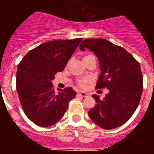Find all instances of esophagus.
<instances>
[{
    "instance_id": "obj_1",
    "label": "esophagus",
    "mask_w": 154,
    "mask_h": 154,
    "mask_svg": "<svg viewBox=\"0 0 154 154\" xmlns=\"http://www.w3.org/2000/svg\"><path fill=\"white\" fill-rule=\"evenodd\" d=\"M78 94L80 96H82V97H86V96H88V94H86L84 92H79Z\"/></svg>"
}]
</instances>
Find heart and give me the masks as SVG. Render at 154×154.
I'll use <instances>...</instances> for the list:
<instances>
[{
    "instance_id": "1",
    "label": "heart",
    "mask_w": 154,
    "mask_h": 154,
    "mask_svg": "<svg viewBox=\"0 0 154 154\" xmlns=\"http://www.w3.org/2000/svg\"><path fill=\"white\" fill-rule=\"evenodd\" d=\"M89 82H90V79L89 78L82 79H81L79 82V86L82 87V88H85V87H86L87 84L89 83Z\"/></svg>"
}]
</instances>
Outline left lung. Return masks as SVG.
<instances>
[{
    "mask_svg": "<svg viewBox=\"0 0 154 154\" xmlns=\"http://www.w3.org/2000/svg\"><path fill=\"white\" fill-rule=\"evenodd\" d=\"M97 56L101 74L96 89L106 88L103 99L92 95L96 106L88 112L90 119L99 127L112 130L124 124L131 117L140 100L143 75L140 63L123 48L103 38L85 39L79 45Z\"/></svg>",
    "mask_w": 154,
    "mask_h": 154,
    "instance_id": "obj_1",
    "label": "left lung"
}]
</instances>
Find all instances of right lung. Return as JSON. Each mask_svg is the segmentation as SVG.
<instances>
[{"label": "right lung", "instance_id": "add662e5", "mask_svg": "<svg viewBox=\"0 0 154 154\" xmlns=\"http://www.w3.org/2000/svg\"><path fill=\"white\" fill-rule=\"evenodd\" d=\"M82 38L55 40L28 51L18 64L16 86L19 100L27 117L35 124L48 127L60 120L70 100L76 96L72 87L58 89L52 85Z\"/></svg>", "mask_w": 154, "mask_h": 154}]
</instances>
